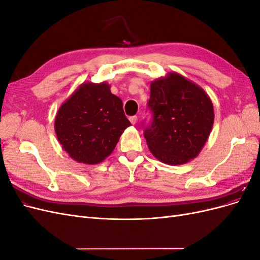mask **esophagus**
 <instances>
[{
  "label": "esophagus",
  "instance_id": "1",
  "mask_svg": "<svg viewBox=\"0 0 260 260\" xmlns=\"http://www.w3.org/2000/svg\"><path fill=\"white\" fill-rule=\"evenodd\" d=\"M129 120H130V122H131L132 124H136L137 121H138V117H137V116H131V117L129 118Z\"/></svg>",
  "mask_w": 260,
  "mask_h": 260
}]
</instances>
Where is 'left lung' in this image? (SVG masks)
<instances>
[{
  "instance_id": "obj_1",
  "label": "left lung",
  "mask_w": 260,
  "mask_h": 260,
  "mask_svg": "<svg viewBox=\"0 0 260 260\" xmlns=\"http://www.w3.org/2000/svg\"><path fill=\"white\" fill-rule=\"evenodd\" d=\"M148 107L154 119L144 137L156 158L172 166L196 158L214 124V105L208 94L172 72L151 82Z\"/></svg>"
}]
</instances>
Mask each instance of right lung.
I'll list each match as a JSON object with an SVG mask.
<instances>
[{
  "instance_id": "obj_1",
  "label": "right lung",
  "mask_w": 260,
  "mask_h": 260,
  "mask_svg": "<svg viewBox=\"0 0 260 260\" xmlns=\"http://www.w3.org/2000/svg\"><path fill=\"white\" fill-rule=\"evenodd\" d=\"M129 125L122 101L111 92V85L86 81L60 105L54 128L70 158L96 165L113 153Z\"/></svg>"
}]
</instances>
